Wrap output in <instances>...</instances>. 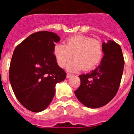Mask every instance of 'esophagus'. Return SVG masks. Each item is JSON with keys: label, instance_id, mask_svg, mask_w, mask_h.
<instances>
[{"label": "esophagus", "instance_id": "obj_1", "mask_svg": "<svg viewBox=\"0 0 134 134\" xmlns=\"http://www.w3.org/2000/svg\"><path fill=\"white\" fill-rule=\"evenodd\" d=\"M71 76H72V74H66V78H67V79H69V78H70Z\"/></svg>", "mask_w": 134, "mask_h": 134}]
</instances>
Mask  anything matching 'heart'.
Instances as JSON below:
<instances>
[{"label":"heart","instance_id":"b5f03b06","mask_svg":"<svg viewBox=\"0 0 134 134\" xmlns=\"http://www.w3.org/2000/svg\"><path fill=\"white\" fill-rule=\"evenodd\" d=\"M54 55L60 67H64L72 55L74 59L68 64L66 69L75 72L82 68L84 70L94 68L102 58L103 48L98 40L77 35L67 39L66 45L56 43L54 48Z\"/></svg>","mask_w":134,"mask_h":134}]
</instances>
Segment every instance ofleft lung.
I'll return each mask as SVG.
<instances>
[{
	"label": "left lung",
	"instance_id": "8db88e82",
	"mask_svg": "<svg viewBox=\"0 0 134 134\" xmlns=\"http://www.w3.org/2000/svg\"><path fill=\"white\" fill-rule=\"evenodd\" d=\"M104 55L90 73L81 74L80 85L74 91L82 105L91 109L107 105L117 94L122 77L124 59L121 47L113 41L102 43Z\"/></svg>",
	"mask_w": 134,
	"mask_h": 134
}]
</instances>
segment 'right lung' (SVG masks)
I'll use <instances>...</instances> for the list:
<instances>
[{
  "label": "right lung",
  "instance_id": "obj_1",
  "mask_svg": "<svg viewBox=\"0 0 134 134\" xmlns=\"http://www.w3.org/2000/svg\"><path fill=\"white\" fill-rule=\"evenodd\" d=\"M60 37L51 31L31 34L16 47L12 56L9 80L16 99L33 112L49 106L55 93V85L66 74L54 55Z\"/></svg>",
  "mask_w": 134,
  "mask_h": 134
}]
</instances>
